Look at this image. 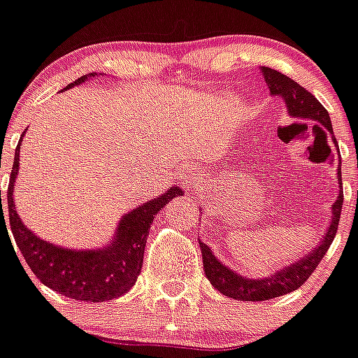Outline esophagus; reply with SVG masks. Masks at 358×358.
Returning <instances> with one entry per match:
<instances>
[{
    "mask_svg": "<svg viewBox=\"0 0 358 358\" xmlns=\"http://www.w3.org/2000/svg\"><path fill=\"white\" fill-rule=\"evenodd\" d=\"M182 182L185 183V185H194V183H196V173L189 171V169H187V171L183 173V176H182Z\"/></svg>",
    "mask_w": 358,
    "mask_h": 358,
    "instance_id": "obj_1",
    "label": "esophagus"
}]
</instances>
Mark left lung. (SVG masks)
<instances>
[{
	"mask_svg": "<svg viewBox=\"0 0 358 358\" xmlns=\"http://www.w3.org/2000/svg\"><path fill=\"white\" fill-rule=\"evenodd\" d=\"M263 78H265L266 86L270 90V95L279 96L286 103L287 115L292 119H301V121L315 122V128L320 125L326 128L329 133L331 140L334 145H338L333 133V124H331L329 112L324 109L322 103L315 99L310 92H306L303 86L292 81L287 76L273 71L270 67H263ZM324 133V131H322ZM327 133L324 135L327 136ZM339 152V150H338ZM336 178H338L339 192L338 199L331 206V222L327 230L324 232L322 239L319 241L317 246H313L312 251L303 255L298 262L286 265L284 268L275 270L272 275L259 277V279H249V277L241 275L236 270L227 266L225 263L220 262L208 244H204L199 239V246L202 251V265H204V273L213 287H216L222 294L229 298L239 299V301H265V299L277 298V296L287 294V292L296 291L301 284L306 282L313 270L319 266L320 259L327 252L333 239L338 232L339 216H341L343 208V183H341V159H338V169H336Z\"/></svg>",
	"mask_w": 358,
	"mask_h": 358,
	"instance_id": "1",
	"label": "left lung"
}]
</instances>
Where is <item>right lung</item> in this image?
Returning a JSON list of instances; mask_svg holds the SVG:
<instances>
[{"label": "right lung", "instance_id": "right-lung-1", "mask_svg": "<svg viewBox=\"0 0 358 358\" xmlns=\"http://www.w3.org/2000/svg\"><path fill=\"white\" fill-rule=\"evenodd\" d=\"M96 76H99L96 72L83 76L71 83L66 90L83 85L90 78H96ZM20 142L15 149L6 202H8L10 227H12L13 237L32 273L50 289L72 299H81V301H107V299L119 298L128 292L135 286L140 270H142L147 236H149L154 218L169 201L183 196V190L176 185L169 187L156 199L143 202L142 206L122 215L112 241L106 246L96 249L57 246L29 230L15 209L13 189H15V180L19 175Z\"/></svg>", "mask_w": 358, "mask_h": 358}]
</instances>
